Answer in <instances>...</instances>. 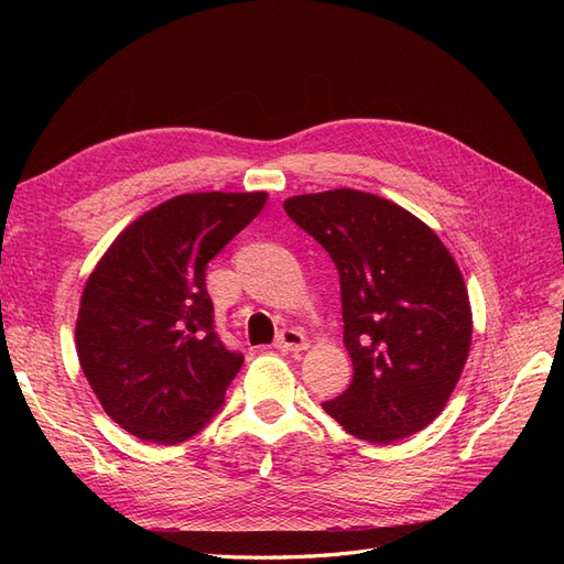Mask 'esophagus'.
<instances>
[{
	"label": "esophagus",
	"instance_id": "34e87169",
	"mask_svg": "<svg viewBox=\"0 0 564 564\" xmlns=\"http://www.w3.org/2000/svg\"><path fill=\"white\" fill-rule=\"evenodd\" d=\"M305 346H308V340L299 329H282L275 338V348L280 350H303Z\"/></svg>",
	"mask_w": 564,
	"mask_h": 564
}]
</instances>
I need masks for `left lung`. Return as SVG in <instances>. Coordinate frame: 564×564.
<instances>
[{"label":"left lung","instance_id":"8db88e82","mask_svg":"<svg viewBox=\"0 0 564 564\" xmlns=\"http://www.w3.org/2000/svg\"><path fill=\"white\" fill-rule=\"evenodd\" d=\"M284 212L338 270L352 381L322 409L373 445L423 431L470 350V301L452 253L414 214L350 187L289 197Z\"/></svg>","mask_w":564,"mask_h":564}]
</instances>
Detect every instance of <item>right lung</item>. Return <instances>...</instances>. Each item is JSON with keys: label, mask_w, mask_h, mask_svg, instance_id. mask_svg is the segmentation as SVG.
Instances as JSON below:
<instances>
[{"label": "right lung", "mask_w": 564, "mask_h": 564, "mask_svg": "<svg viewBox=\"0 0 564 564\" xmlns=\"http://www.w3.org/2000/svg\"><path fill=\"white\" fill-rule=\"evenodd\" d=\"M265 193H193L117 237L84 286L77 355L106 414L139 440L178 445L207 425L245 357L214 332L207 263Z\"/></svg>", "instance_id": "obj_1"}]
</instances>
